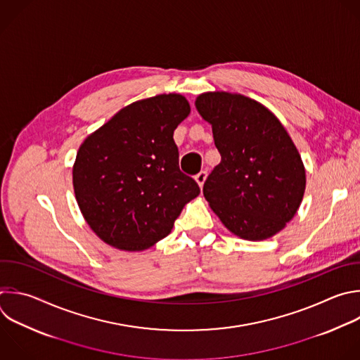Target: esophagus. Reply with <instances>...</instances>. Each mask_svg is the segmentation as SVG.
I'll return each mask as SVG.
<instances>
[{
	"label": "esophagus",
	"mask_w": 360,
	"mask_h": 360,
	"mask_svg": "<svg viewBox=\"0 0 360 360\" xmlns=\"http://www.w3.org/2000/svg\"><path fill=\"white\" fill-rule=\"evenodd\" d=\"M206 176H207V172L206 171H200L196 176H195V181L198 182V185L202 188L203 186V184H205V181H206Z\"/></svg>",
	"instance_id": "1"
}]
</instances>
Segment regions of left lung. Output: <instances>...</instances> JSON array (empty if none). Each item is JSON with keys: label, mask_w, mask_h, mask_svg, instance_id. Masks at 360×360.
Returning a JSON list of instances; mask_svg holds the SVG:
<instances>
[{"label": "left lung", "mask_w": 360, "mask_h": 360, "mask_svg": "<svg viewBox=\"0 0 360 360\" xmlns=\"http://www.w3.org/2000/svg\"><path fill=\"white\" fill-rule=\"evenodd\" d=\"M195 105L221 157L205 181V199L233 234L266 240L302 202L307 179L297 147L280 120L250 97L207 91Z\"/></svg>", "instance_id": "obj_1"}]
</instances>
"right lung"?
I'll list each match as a JSON object with an SVG mask.
<instances>
[{"mask_svg": "<svg viewBox=\"0 0 360 360\" xmlns=\"http://www.w3.org/2000/svg\"><path fill=\"white\" fill-rule=\"evenodd\" d=\"M182 94H158L114 114L80 146L73 189L101 240L141 252L168 236L198 184L179 169L174 131L189 115Z\"/></svg>", "mask_w": 360, "mask_h": 360, "instance_id": "add662e5", "label": "right lung"}]
</instances>
